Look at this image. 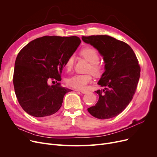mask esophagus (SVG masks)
I'll use <instances>...</instances> for the list:
<instances>
[{"mask_svg": "<svg viewBox=\"0 0 157 157\" xmlns=\"http://www.w3.org/2000/svg\"><path fill=\"white\" fill-rule=\"evenodd\" d=\"M79 92H80L81 94H85L88 93V91H87V90H80Z\"/></svg>", "mask_w": 157, "mask_h": 157, "instance_id": "1", "label": "esophagus"}]
</instances>
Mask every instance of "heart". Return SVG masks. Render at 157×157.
Returning <instances> with one entry per match:
<instances>
[{"mask_svg":"<svg viewBox=\"0 0 157 157\" xmlns=\"http://www.w3.org/2000/svg\"><path fill=\"white\" fill-rule=\"evenodd\" d=\"M81 55L88 60L91 65L88 69V71L91 72L94 75L98 76L101 75L102 71V66L97 62L99 60V56L96 49L92 48H86L81 51ZM74 56L71 55L65 63L66 70L70 71L74 65ZM92 77L90 74H75L67 79V84L75 89L85 90L88 85L92 83Z\"/></svg>","mask_w":157,"mask_h":157,"instance_id":"1","label":"heart"}]
</instances>
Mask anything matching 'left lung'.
<instances>
[{"mask_svg": "<svg viewBox=\"0 0 157 157\" xmlns=\"http://www.w3.org/2000/svg\"><path fill=\"white\" fill-rule=\"evenodd\" d=\"M82 40L96 48L105 63L97 83L104 88L95 91L98 101L88 111L98 119L113 118L126 108L136 92L141 71L137 57L128 44L109 36H83Z\"/></svg>", "mask_w": 157, "mask_h": 157, "instance_id": "obj_1", "label": "left lung"}]
</instances>
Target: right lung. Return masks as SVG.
Returning a JSON list of instances; mask_svg holds the SVG:
<instances>
[{"instance_id":"right-lung-1","label":"right lung","mask_w":157,"mask_h":157,"mask_svg":"<svg viewBox=\"0 0 157 157\" xmlns=\"http://www.w3.org/2000/svg\"><path fill=\"white\" fill-rule=\"evenodd\" d=\"M81 43L77 36H43L23 47L15 61L13 85L23 109L31 116H50L60 108L65 94L71 90L60 83L65 63Z\"/></svg>"}]
</instances>
